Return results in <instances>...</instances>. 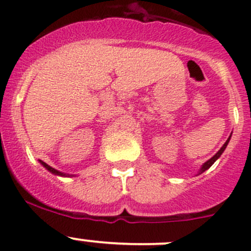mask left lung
<instances>
[{
	"label": "left lung",
	"mask_w": 251,
	"mask_h": 251,
	"mask_svg": "<svg viewBox=\"0 0 251 251\" xmlns=\"http://www.w3.org/2000/svg\"><path fill=\"white\" fill-rule=\"evenodd\" d=\"M229 138H231V136H229V137H228V140H227V141H226V143H225V144H224V146H222V148H221V149H220V151H217V153H216V154H215V155H214V156H212V158H211V159H210V160H207V161H206V163H205V164H204V165H203V166H201V173H204V171H205V170H207V169H209V168H210V166H211V165H212V164H214V163H215V161H216V160H217V159H219V158H220V156H221V154H222V153H224V151H225V149H226L227 144H228V142H229Z\"/></svg>",
	"instance_id": "8db88e82"
}]
</instances>
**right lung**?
<instances>
[{
    "label": "right lung",
    "instance_id": "obj_1",
    "mask_svg": "<svg viewBox=\"0 0 251 251\" xmlns=\"http://www.w3.org/2000/svg\"><path fill=\"white\" fill-rule=\"evenodd\" d=\"M40 163H41V164H42V165H44V166H45V168H46L48 171H50V173H52V174H54V175H59V176H65V174H63V173H59V171H58V170H55V169L50 168V165H47V164H46V163H45V161L40 160Z\"/></svg>",
    "mask_w": 251,
    "mask_h": 251
}]
</instances>
